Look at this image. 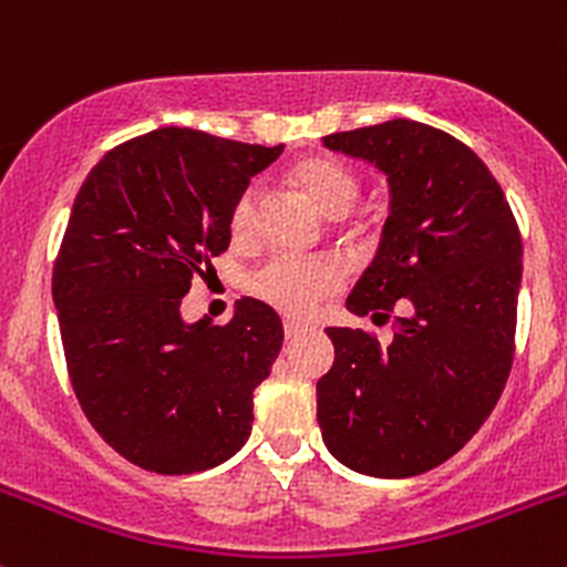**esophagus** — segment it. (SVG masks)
Wrapping results in <instances>:
<instances>
[{
  "mask_svg": "<svg viewBox=\"0 0 567 567\" xmlns=\"http://www.w3.org/2000/svg\"><path fill=\"white\" fill-rule=\"evenodd\" d=\"M301 331H305V326H301L299 320H285V337H288V340L299 337Z\"/></svg>",
  "mask_w": 567,
  "mask_h": 567,
  "instance_id": "34e87169",
  "label": "esophagus"
}]
</instances>
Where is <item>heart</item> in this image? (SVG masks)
I'll return each instance as SVG.
<instances>
[{
    "label": "heart",
    "instance_id": "1",
    "mask_svg": "<svg viewBox=\"0 0 567 567\" xmlns=\"http://www.w3.org/2000/svg\"><path fill=\"white\" fill-rule=\"evenodd\" d=\"M296 183L323 214L342 216L359 197V181L346 164L334 158H307L296 167ZM257 225V188H244L230 208V236L247 241ZM340 268L329 260L274 257L251 279V293L274 310L307 318L331 290L340 288Z\"/></svg>",
    "mask_w": 567,
    "mask_h": 567
}]
</instances>
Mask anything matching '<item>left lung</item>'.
<instances>
[{"label": "left lung", "instance_id": "left-lung-1", "mask_svg": "<svg viewBox=\"0 0 567 567\" xmlns=\"http://www.w3.org/2000/svg\"><path fill=\"white\" fill-rule=\"evenodd\" d=\"M323 145L390 181L379 255L346 307L394 337L384 348L364 329H326L334 364L318 381V425L353 472L414 477L453 458L505 390L522 233L477 153L433 125L390 120Z\"/></svg>", "mask_w": 567, "mask_h": 567}]
</instances>
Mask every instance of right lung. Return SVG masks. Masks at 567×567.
<instances>
[{"mask_svg": "<svg viewBox=\"0 0 567 567\" xmlns=\"http://www.w3.org/2000/svg\"><path fill=\"white\" fill-rule=\"evenodd\" d=\"M279 153L169 125L112 147L79 188L51 277L68 375L90 425L147 472H205L249 439L282 320L244 296L230 323H183L181 299Z\"/></svg>", "mask_w": 567, "mask_h": 567, "instance_id": "add662e5", "label": "right lung"}]
</instances>
